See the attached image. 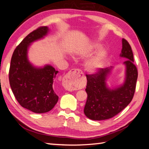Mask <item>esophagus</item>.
Returning a JSON list of instances; mask_svg holds the SVG:
<instances>
[{"mask_svg": "<svg viewBox=\"0 0 149 149\" xmlns=\"http://www.w3.org/2000/svg\"><path fill=\"white\" fill-rule=\"evenodd\" d=\"M83 75L81 70L78 69H73L68 72L65 75L63 79V86L64 87L69 91H72L74 90L73 84L80 78Z\"/></svg>", "mask_w": 149, "mask_h": 149, "instance_id": "esophagus-1", "label": "esophagus"}]
</instances>
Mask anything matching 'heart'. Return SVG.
Instances as JSON below:
<instances>
[{
  "mask_svg": "<svg viewBox=\"0 0 149 149\" xmlns=\"http://www.w3.org/2000/svg\"><path fill=\"white\" fill-rule=\"evenodd\" d=\"M94 48L95 49H98L100 46L97 44H95L94 45ZM107 52L104 50H101L99 52L98 54L95 57L89 61L87 64L88 68L92 71H95L97 69L102 68L103 66L106 58H107Z\"/></svg>",
  "mask_w": 149,
  "mask_h": 149,
  "instance_id": "1",
  "label": "heart"
}]
</instances>
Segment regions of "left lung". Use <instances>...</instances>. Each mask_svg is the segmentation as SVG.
I'll return each instance as SVG.
<instances>
[{"instance_id":"1","label":"left lung","mask_w":149,"mask_h":149,"mask_svg":"<svg viewBox=\"0 0 149 149\" xmlns=\"http://www.w3.org/2000/svg\"><path fill=\"white\" fill-rule=\"evenodd\" d=\"M122 42L120 56L126 58L124 62L125 77L123 85L113 89L107 87L106 81L112 67L100 68L94 74H86L87 100L84 113L91 120H101L113 117L124 110L133 98L138 70L133 63V54L130 45L125 39H122Z\"/></svg>"}]
</instances>
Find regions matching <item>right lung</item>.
Returning a JSON list of instances; mask_svg holds the SVG:
<instances>
[{"mask_svg":"<svg viewBox=\"0 0 149 149\" xmlns=\"http://www.w3.org/2000/svg\"><path fill=\"white\" fill-rule=\"evenodd\" d=\"M48 31L47 27H40L23 39L13 52L9 71V84L16 100L22 107L36 113L50 111L58 100L53 87L58 71L49 65L36 68L27 58L29 45Z\"/></svg>","mask_w":149,"mask_h":149,"instance_id":"obj_1","label":"right lung"}]
</instances>
